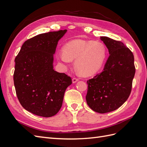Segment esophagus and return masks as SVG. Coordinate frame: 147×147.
<instances>
[{"mask_svg":"<svg viewBox=\"0 0 147 147\" xmlns=\"http://www.w3.org/2000/svg\"><path fill=\"white\" fill-rule=\"evenodd\" d=\"M78 78H77V77H74V78H72V82L74 83H76L77 82H78Z\"/></svg>","mask_w":147,"mask_h":147,"instance_id":"1","label":"esophagus"}]
</instances>
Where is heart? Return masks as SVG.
I'll list each match as a JSON object with an SVG mask.
<instances>
[{"instance_id":"1","label":"heart","mask_w":147,"mask_h":147,"mask_svg":"<svg viewBox=\"0 0 147 147\" xmlns=\"http://www.w3.org/2000/svg\"><path fill=\"white\" fill-rule=\"evenodd\" d=\"M107 56V49L101 42L74 40L64 45L57 58L65 64L75 59V67L82 74L90 75L98 71Z\"/></svg>"}]
</instances>
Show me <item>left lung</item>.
Masks as SVG:
<instances>
[{
  "label": "left lung",
  "mask_w": 147,
  "mask_h": 147,
  "mask_svg": "<svg viewBox=\"0 0 147 147\" xmlns=\"http://www.w3.org/2000/svg\"><path fill=\"white\" fill-rule=\"evenodd\" d=\"M110 56L102 72L87 80L88 106L105 113L120 107L129 96L136 68L132 52L121 41L100 37Z\"/></svg>",
  "instance_id": "1"
}]
</instances>
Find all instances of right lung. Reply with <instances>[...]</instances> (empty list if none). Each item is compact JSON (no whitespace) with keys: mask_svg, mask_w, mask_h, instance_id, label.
<instances>
[{"mask_svg":"<svg viewBox=\"0 0 147 147\" xmlns=\"http://www.w3.org/2000/svg\"><path fill=\"white\" fill-rule=\"evenodd\" d=\"M67 30L41 34L27 40L15 57L13 80L17 97L26 110L51 117L61 109L72 78L53 69V54Z\"/></svg>","mask_w":147,"mask_h":147,"instance_id":"add662e5","label":"right lung"}]
</instances>
